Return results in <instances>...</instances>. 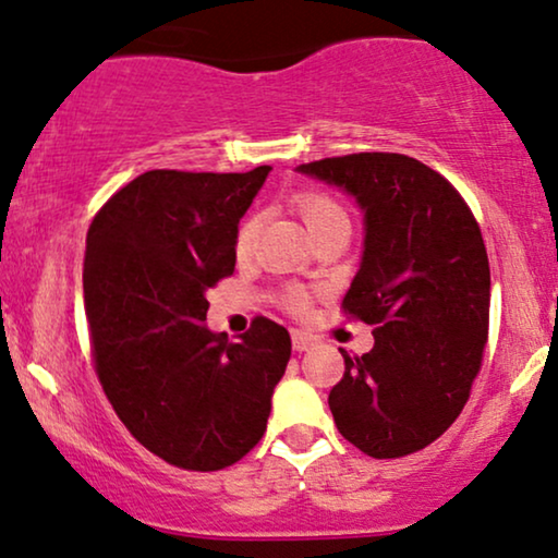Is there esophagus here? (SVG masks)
<instances>
[{
    "instance_id": "34e87169",
    "label": "esophagus",
    "mask_w": 558,
    "mask_h": 558,
    "mask_svg": "<svg viewBox=\"0 0 558 558\" xmlns=\"http://www.w3.org/2000/svg\"><path fill=\"white\" fill-rule=\"evenodd\" d=\"M291 340H293V350L295 352H303V350H312L314 348V337L306 335V331H293Z\"/></svg>"
}]
</instances>
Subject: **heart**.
Masks as SVG:
<instances>
[{"label": "heart", "instance_id": "1", "mask_svg": "<svg viewBox=\"0 0 558 558\" xmlns=\"http://www.w3.org/2000/svg\"><path fill=\"white\" fill-rule=\"evenodd\" d=\"M293 208L299 210V216L303 218V223H306V229L312 231V236L319 234L322 229L331 227V223H350V216L342 203L337 201L335 195L324 193V190H301V193H295ZM257 231H259L257 214L244 216L242 221H239L236 234H234L236 259H246L252 255V250H255V242H257ZM308 301H312V295H308L306 288L293 286L283 293V306L288 312H295V314L306 312Z\"/></svg>", "mask_w": 558, "mask_h": 558}]
</instances>
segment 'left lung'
I'll return each mask as SVG.
<instances>
[{
	"label": "left lung",
	"instance_id": "obj_1",
	"mask_svg": "<svg viewBox=\"0 0 558 558\" xmlns=\"http://www.w3.org/2000/svg\"><path fill=\"white\" fill-rule=\"evenodd\" d=\"M301 172L340 185L365 210L361 270L342 301L373 327L371 352L344 355L329 409L344 440L401 458L453 425L482 371L489 335V257L461 193L407 154L361 151Z\"/></svg>",
	"mask_w": 558,
	"mask_h": 558
}]
</instances>
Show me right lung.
<instances>
[{"label":"right lung","instance_id":"right-lung-1","mask_svg":"<svg viewBox=\"0 0 558 558\" xmlns=\"http://www.w3.org/2000/svg\"><path fill=\"white\" fill-rule=\"evenodd\" d=\"M272 167L151 169L92 218L84 308L102 391L161 461L218 471L263 440L291 335L255 316L242 340L206 324L208 288L234 272L239 218Z\"/></svg>","mask_w":558,"mask_h":558}]
</instances>
